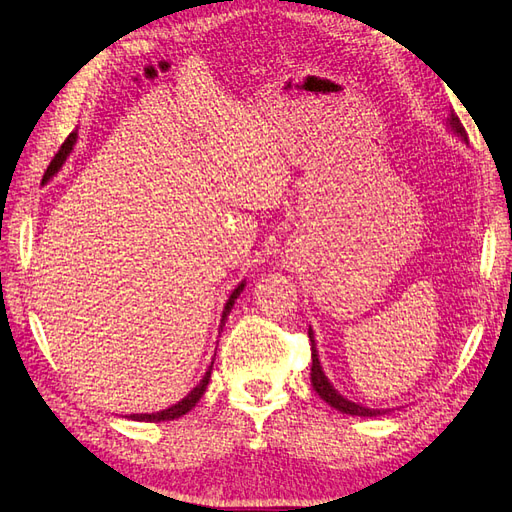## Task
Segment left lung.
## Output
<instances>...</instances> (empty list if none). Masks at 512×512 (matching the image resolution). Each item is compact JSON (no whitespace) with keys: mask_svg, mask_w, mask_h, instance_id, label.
<instances>
[{"mask_svg":"<svg viewBox=\"0 0 512 512\" xmlns=\"http://www.w3.org/2000/svg\"><path fill=\"white\" fill-rule=\"evenodd\" d=\"M448 123H450L454 134L461 136V140L467 142V131H465L463 123L458 121V116L454 112L450 114ZM309 339H311V385H313V389H316V393L324 402H329L333 409H337V411H342L346 415H357V417H376V415H385L387 413V409H368V406H361L357 402L344 398L337 389H333V385L329 383V378H326L324 372H322V365H320V359H318V350H316V339H313V331L311 329H309Z\"/></svg>","mask_w":512,"mask_h":512,"instance_id":"left-lung-1","label":"left lung"}]
</instances>
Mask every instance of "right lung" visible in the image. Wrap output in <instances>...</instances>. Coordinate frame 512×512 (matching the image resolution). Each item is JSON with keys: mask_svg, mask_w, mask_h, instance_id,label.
<instances>
[{"mask_svg": "<svg viewBox=\"0 0 512 512\" xmlns=\"http://www.w3.org/2000/svg\"><path fill=\"white\" fill-rule=\"evenodd\" d=\"M75 138H77V134L73 131V134H69V138L62 142V147H60V151L54 155V160H51V164L47 166V170H45V175H43V181H49L51 177H54L58 170H60V166L64 164V160H67L69 157V153L73 151V144H75ZM244 290V283H240L238 287H235L233 290V294L229 296V300H227V305H225V311H222V320H220V329L222 326H225V320H227V316L231 313V309H233V303H235V298L240 296V292ZM214 365V363H212ZM212 365H209V370L205 372V376H203V381L196 385L186 398L183 400H179L177 404H173V406H168V409H164V411H157V413H134V415H129V419H136V422H168V419H177V417H181V415H186L192 406L201 400V396L205 393V389H207V385H209V376H212Z\"/></svg>", "mask_w": 512, "mask_h": 512, "instance_id": "right-lung-1", "label": "right lung"}]
</instances>
